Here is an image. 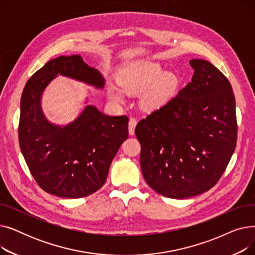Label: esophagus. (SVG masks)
I'll list each match as a JSON object with an SVG mask.
<instances>
[{"instance_id":"obj_1","label":"esophagus","mask_w":255,"mask_h":255,"mask_svg":"<svg viewBox=\"0 0 255 255\" xmlns=\"http://www.w3.org/2000/svg\"><path fill=\"white\" fill-rule=\"evenodd\" d=\"M137 124V121L135 118H130L129 119V123H128V129H129V134L133 135L134 134V129Z\"/></svg>"}]
</instances>
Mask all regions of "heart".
I'll return each instance as SVG.
<instances>
[{
	"label": "heart",
	"mask_w": 255,
	"mask_h": 255,
	"mask_svg": "<svg viewBox=\"0 0 255 255\" xmlns=\"http://www.w3.org/2000/svg\"><path fill=\"white\" fill-rule=\"evenodd\" d=\"M180 87V77L172 71H164L159 63L152 61L132 62L118 74V84H111L106 88L110 100L122 103L126 93L140 95L142 109L153 112L166 106L176 97Z\"/></svg>",
	"instance_id": "b5f03b06"
}]
</instances>
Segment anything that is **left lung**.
I'll use <instances>...</instances> for the list:
<instances>
[{
    "mask_svg": "<svg viewBox=\"0 0 255 255\" xmlns=\"http://www.w3.org/2000/svg\"><path fill=\"white\" fill-rule=\"evenodd\" d=\"M189 64L191 82L135 128L145 182L176 199L210 190L237 144L236 99L229 79L206 60Z\"/></svg>",
    "mask_w": 255,
    "mask_h": 255,
    "instance_id": "8db88e82",
    "label": "left lung"
}]
</instances>
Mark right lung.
Masks as SVG:
<instances>
[{"instance_id":"add662e5","label":"right lung","mask_w":255,"mask_h":255,"mask_svg":"<svg viewBox=\"0 0 255 255\" xmlns=\"http://www.w3.org/2000/svg\"><path fill=\"white\" fill-rule=\"evenodd\" d=\"M59 75L102 90L105 79L77 55L48 61L26 82L20 99L18 138L35 181L47 193L79 198L99 190L121 144L128 137V117L106 116L88 104L67 125L50 123L42 94Z\"/></svg>"}]
</instances>
